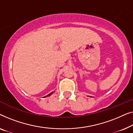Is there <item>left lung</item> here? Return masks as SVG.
<instances>
[{"mask_svg": "<svg viewBox=\"0 0 133 133\" xmlns=\"http://www.w3.org/2000/svg\"><path fill=\"white\" fill-rule=\"evenodd\" d=\"M90 97H91V96H90Z\"/></svg>", "mask_w": 133, "mask_h": 133, "instance_id": "8db88e82", "label": "left lung"}]
</instances>
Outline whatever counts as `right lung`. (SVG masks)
Here are the masks:
<instances>
[{
  "instance_id": "add662e5",
  "label": "right lung",
  "mask_w": 133,
  "mask_h": 133,
  "mask_svg": "<svg viewBox=\"0 0 133 133\" xmlns=\"http://www.w3.org/2000/svg\"><path fill=\"white\" fill-rule=\"evenodd\" d=\"M54 92H55V91H52V92H51V93H49V94H48V95H46V96H44V97H43V98H46V97H48V96H50V95H52V94H53V93H54Z\"/></svg>"
}]
</instances>
